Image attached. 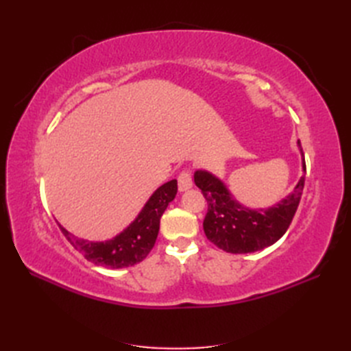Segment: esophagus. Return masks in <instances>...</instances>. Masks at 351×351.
Returning a JSON list of instances; mask_svg holds the SVG:
<instances>
[{
  "label": "esophagus",
  "mask_w": 351,
  "mask_h": 351,
  "mask_svg": "<svg viewBox=\"0 0 351 351\" xmlns=\"http://www.w3.org/2000/svg\"><path fill=\"white\" fill-rule=\"evenodd\" d=\"M192 186H193L192 171H190V169H184V171H182L178 176V190L180 192H186V190H189Z\"/></svg>",
  "instance_id": "34e87169"
}]
</instances>
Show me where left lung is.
I'll return each mask as SVG.
<instances>
[{
    "label": "left lung",
    "instance_id": "8db88e82",
    "mask_svg": "<svg viewBox=\"0 0 351 351\" xmlns=\"http://www.w3.org/2000/svg\"><path fill=\"white\" fill-rule=\"evenodd\" d=\"M300 152L303 171L306 173L302 146ZM195 184L208 202V212L204 219L208 240L228 253H252L271 246L289 230L300 204L304 176L289 196L268 209H249L240 205L231 196L227 186L205 169L195 171Z\"/></svg>",
    "mask_w": 351,
    "mask_h": 351
}]
</instances>
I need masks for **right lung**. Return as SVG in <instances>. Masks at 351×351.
Segmentation results:
<instances>
[{
    "mask_svg": "<svg viewBox=\"0 0 351 351\" xmlns=\"http://www.w3.org/2000/svg\"><path fill=\"white\" fill-rule=\"evenodd\" d=\"M176 195L177 180H171L158 187L132 224L107 241L83 240L73 236L64 227L58 226L71 246L79 250L89 262L111 269L133 267L142 262L155 246L159 219L169 202L174 200Z\"/></svg>",
    "mask_w": 351,
    "mask_h": 351,
    "instance_id": "right-lung-1",
    "label": "right lung"
}]
</instances>
